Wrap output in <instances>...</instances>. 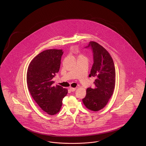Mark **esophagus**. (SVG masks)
I'll list each match as a JSON object with an SVG mask.
<instances>
[{"mask_svg": "<svg viewBox=\"0 0 146 146\" xmlns=\"http://www.w3.org/2000/svg\"><path fill=\"white\" fill-rule=\"evenodd\" d=\"M70 90L71 91H72V92H73V91H74L76 90V88H72V87H70Z\"/></svg>", "mask_w": 146, "mask_h": 146, "instance_id": "1", "label": "esophagus"}]
</instances>
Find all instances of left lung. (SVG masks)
<instances>
[{"label":"left lung","mask_w":146,"mask_h":146,"mask_svg":"<svg viewBox=\"0 0 146 146\" xmlns=\"http://www.w3.org/2000/svg\"><path fill=\"white\" fill-rule=\"evenodd\" d=\"M91 47L94 63L89 76L95 78V88H88L83 100L86 107L92 111L104 108L111 97L115 88V69L109 52L96 42H90L86 48Z\"/></svg>","instance_id":"1"}]
</instances>
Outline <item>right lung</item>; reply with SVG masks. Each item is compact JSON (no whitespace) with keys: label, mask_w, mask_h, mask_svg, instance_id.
<instances>
[{"label":"right lung","mask_w":146,"mask_h":146,"mask_svg":"<svg viewBox=\"0 0 146 146\" xmlns=\"http://www.w3.org/2000/svg\"><path fill=\"white\" fill-rule=\"evenodd\" d=\"M62 50L49 49L36 56L28 66L27 72L28 89L43 111L53 115L60 111L62 100L68 90L60 85L52 86V78L58 73Z\"/></svg>","instance_id":"1"}]
</instances>
